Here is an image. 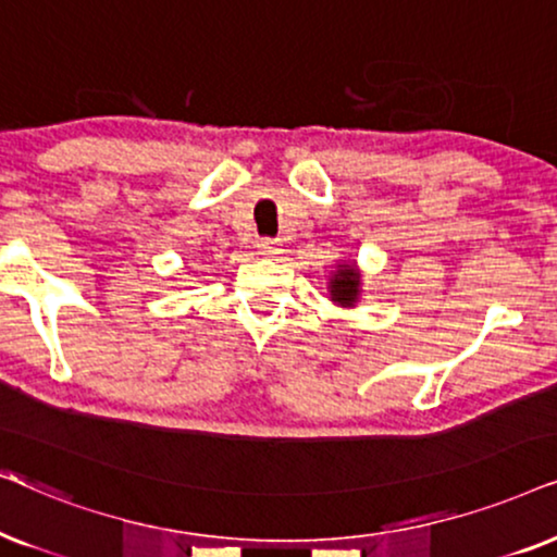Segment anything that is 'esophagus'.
I'll use <instances>...</instances> for the list:
<instances>
[{
  "label": "esophagus",
  "mask_w": 557,
  "mask_h": 557,
  "mask_svg": "<svg viewBox=\"0 0 557 557\" xmlns=\"http://www.w3.org/2000/svg\"><path fill=\"white\" fill-rule=\"evenodd\" d=\"M259 255H262V257H277V255H283V244H280L277 239H264V242H259Z\"/></svg>",
  "instance_id": "1"
}]
</instances>
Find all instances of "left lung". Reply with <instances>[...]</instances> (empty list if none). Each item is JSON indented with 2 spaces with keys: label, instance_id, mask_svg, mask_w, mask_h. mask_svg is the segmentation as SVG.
Returning a JSON list of instances; mask_svg holds the SVG:
<instances>
[{
  "label": "left lung",
  "instance_id": "8db88e82",
  "mask_svg": "<svg viewBox=\"0 0 557 557\" xmlns=\"http://www.w3.org/2000/svg\"><path fill=\"white\" fill-rule=\"evenodd\" d=\"M329 295L341 308H356L361 298V270L356 259H338L329 277Z\"/></svg>",
  "mask_w": 557,
  "mask_h": 557
}]
</instances>
